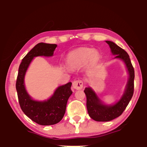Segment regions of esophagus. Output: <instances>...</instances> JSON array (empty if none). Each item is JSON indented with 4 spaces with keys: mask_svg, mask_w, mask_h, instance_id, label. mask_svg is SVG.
<instances>
[{
    "mask_svg": "<svg viewBox=\"0 0 147 147\" xmlns=\"http://www.w3.org/2000/svg\"><path fill=\"white\" fill-rule=\"evenodd\" d=\"M72 86L76 90H81L83 88L84 86V82L82 80H75V82L72 83Z\"/></svg>",
    "mask_w": 147,
    "mask_h": 147,
    "instance_id": "34e87169",
    "label": "esophagus"
}]
</instances>
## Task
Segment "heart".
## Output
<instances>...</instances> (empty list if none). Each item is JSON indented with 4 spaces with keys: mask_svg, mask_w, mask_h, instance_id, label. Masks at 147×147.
Here are the masks:
<instances>
[{
    "mask_svg": "<svg viewBox=\"0 0 147 147\" xmlns=\"http://www.w3.org/2000/svg\"><path fill=\"white\" fill-rule=\"evenodd\" d=\"M100 58L99 53L97 50L88 48H81L70 52L67 55L66 61L71 68H79L86 62L95 64L98 62Z\"/></svg>",
    "mask_w": 147,
    "mask_h": 147,
    "instance_id": "heart-1",
    "label": "heart"
}]
</instances>
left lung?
<instances>
[{"label": "left lung", "instance_id": "8db88e82", "mask_svg": "<svg viewBox=\"0 0 147 147\" xmlns=\"http://www.w3.org/2000/svg\"><path fill=\"white\" fill-rule=\"evenodd\" d=\"M106 42L110 46L113 55H116L115 58L120 59L125 63L129 74V78L124 95L120 100L114 105L104 104L91 88H86L84 92L86 95L88 113L92 119L97 122H109L120 116L129 104L134 92L135 71L129 55L125 50L113 42L110 41Z\"/></svg>", "mask_w": 147, "mask_h": 147}]
</instances>
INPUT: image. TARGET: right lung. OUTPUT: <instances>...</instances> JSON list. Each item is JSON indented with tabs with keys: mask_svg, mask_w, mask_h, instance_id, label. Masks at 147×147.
Listing matches in <instances>:
<instances>
[{
	"mask_svg": "<svg viewBox=\"0 0 147 147\" xmlns=\"http://www.w3.org/2000/svg\"><path fill=\"white\" fill-rule=\"evenodd\" d=\"M57 45L39 43L25 55L18 68L16 83L18 102L22 111L32 120L40 125H53L59 122L65 113L68 99L72 95L71 82L58 87L50 99L43 102L33 100L25 90L24 77L34 57H51Z\"/></svg>",
	"mask_w": 147,
	"mask_h": 147,
	"instance_id": "add662e5",
	"label": "right lung"
}]
</instances>
